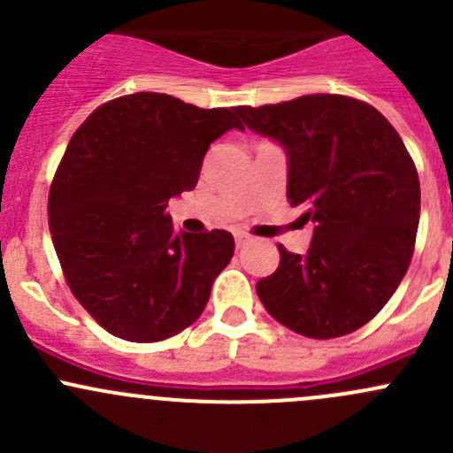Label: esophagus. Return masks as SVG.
Segmentation results:
<instances>
[{"instance_id":"34e87169","label":"esophagus","mask_w":453,"mask_h":453,"mask_svg":"<svg viewBox=\"0 0 453 453\" xmlns=\"http://www.w3.org/2000/svg\"><path fill=\"white\" fill-rule=\"evenodd\" d=\"M234 243H236V248H245V245L250 243V236L248 234H243V232H236L234 234Z\"/></svg>"}]
</instances>
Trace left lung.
Here are the masks:
<instances>
[{"label":"left lung","mask_w":453,"mask_h":453,"mask_svg":"<svg viewBox=\"0 0 453 453\" xmlns=\"http://www.w3.org/2000/svg\"><path fill=\"white\" fill-rule=\"evenodd\" d=\"M287 153V199L313 221L304 256L256 282L267 313L313 340L349 335L390 300L410 267L421 214L417 166L395 127L362 100L311 94L236 107Z\"/></svg>","instance_id":"obj_1"}]
</instances>
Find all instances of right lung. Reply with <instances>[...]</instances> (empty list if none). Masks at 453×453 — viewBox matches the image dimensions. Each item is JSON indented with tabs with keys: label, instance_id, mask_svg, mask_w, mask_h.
Returning a JSON list of instances; mask_svg holds the SVG:
<instances>
[{
	"label": "right lung",
	"instance_id": "add662e5",
	"mask_svg": "<svg viewBox=\"0 0 453 453\" xmlns=\"http://www.w3.org/2000/svg\"><path fill=\"white\" fill-rule=\"evenodd\" d=\"M243 129L236 107L138 91L100 104L54 175L48 223L72 294L127 342H159L199 318L234 254L226 230H173L168 201L197 186L208 146Z\"/></svg>",
	"mask_w": 453,
	"mask_h": 453
}]
</instances>
